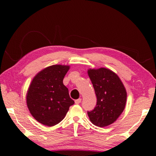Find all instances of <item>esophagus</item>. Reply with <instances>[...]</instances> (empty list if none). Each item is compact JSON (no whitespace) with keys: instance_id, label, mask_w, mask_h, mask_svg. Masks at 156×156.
Here are the masks:
<instances>
[{"instance_id":"obj_1","label":"esophagus","mask_w":156,"mask_h":156,"mask_svg":"<svg viewBox=\"0 0 156 156\" xmlns=\"http://www.w3.org/2000/svg\"><path fill=\"white\" fill-rule=\"evenodd\" d=\"M81 101H82V99H81V98L77 99V100H75V103H76V105H78V104H80V103Z\"/></svg>"}]
</instances>
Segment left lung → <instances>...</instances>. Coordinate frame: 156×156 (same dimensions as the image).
I'll list each match as a JSON object with an SVG mask.
<instances>
[{
	"instance_id": "obj_1",
	"label": "left lung",
	"mask_w": 156,
	"mask_h": 156,
	"mask_svg": "<svg viewBox=\"0 0 156 156\" xmlns=\"http://www.w3.org/2000/svg\"><path fill=\"white\" fill-rule=\"evenodd\" d=\"M87 72L97 97L96 107L87 112L89 120L100 127L109 126L125 109V87L118 75L109 69H89Z\"/></svg>"
}]
</instances>
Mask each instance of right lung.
<instances>
[{
    "mask_svg": "<svg viewBox=\"0 0 156 156\" xmlns=\"http://www.w3.org/2000/svg\"><path fill=\"white\" fill-rule=\"evenodd\" d=\"M69 69L68 65H51L33 78L26 99L31 114L38 122L48 126L57 125L74 104L63 84V78Z\"/></svg>",
    "mask_w": 156,
    "mask_h": 156,
    "instance_id": "right-lung-1",
    "label": "right lung"
}]
</instances>
